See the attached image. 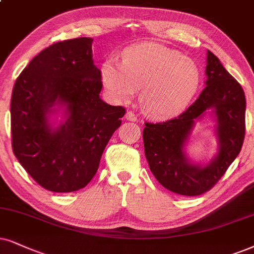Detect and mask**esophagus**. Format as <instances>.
<instances>
[{"label": "esophagus", "mask_w": 254, "mask_h": 254, "mask_svg": "<svg viewBox=\"0 0 254 254\" xmlns=\"http://www.w3.org/2000/svg\"><path fill=\"white\" fill-rule=\"evenodd\" d=\"M125 120L130 122H137V116L132 111H127V114H125Z\"/></svg>", "instance_id": "esophagus-1"}]
</instances>
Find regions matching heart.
<instances>
[{"instance_id": "1", "label": "heart", "mask_w": 254, "mask_h": 254, "mask_svg": "<svg viewBox=\"0 0 254 254\" xmlns=\"http://www.w3.org/2000/svg\"><path fill=\"white\" fill-rule=\"evenodd\" d=\"M101 78L116 103L129 101L140 88L143 111L155 120H166L189 107L200 86L201 71L181 51L158 43H142L125 49L122 63L105 61Z\"/></svg>"}]
</instances>
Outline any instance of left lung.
Masks as SVG:
<instances>
[{"label": "left lung", "instance_id": "left-lung-1", "mask_svg": "<svg viewBox=\"0 0 254 254\" xmlns=\"http://www.w3.org/2000/svg\"><path fill=\"white\" fill-rule=\"evenodd\" d=\"M205 75L206 86L188 110L164 123H145L143 130L151 172L165 189L182 195H199L213 188L239 155L245 136L244 90L210 50ZM206 116L215 122L218 147L204 165L190 159L186 145L195 123Z\"/></svg>", "mask_w": 254, "mask_h": 254}]
</instances>
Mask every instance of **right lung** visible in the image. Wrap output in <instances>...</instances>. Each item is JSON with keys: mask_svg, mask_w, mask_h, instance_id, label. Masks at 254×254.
I'll use <instances>...</instances> for the list:
<instances>
[{"mask_svg": "<svg viewBox=\"0 0 254 254\" xmlns=\"http://www.w3.org/2000/svg\"><path fill=\"white\" fill-rule=\"evenodd\" d=\"M92 41L79 37L46 48L12 89V151L46 190L85 188L125 114L99 97L103 84L92 60Z\"/></svg>", "mask_w": 254, "mask_h": 254, "instance_id": "1", "label": "right lung"}]
</instances>
